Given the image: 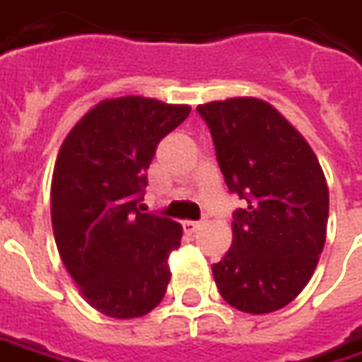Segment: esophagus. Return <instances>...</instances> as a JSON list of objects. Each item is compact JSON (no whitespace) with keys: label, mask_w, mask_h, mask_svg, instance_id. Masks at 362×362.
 Returning <instances> with one entry per match:
<instances>
[{"label":"esophagus","mask_w":362,"mask_h":362,"mask_svg":"<svg viewBox=\"0 0 362 362\" xmlns=\"http://www.w3.org/2000/svg\"><path fill=\"white\" fill-rule=\"evenodd\" d=\"M182 227H184V230H186L188 235H194V233H198V230L202 228V223H194V221H184V223H182Z\"/></svg>","instance_id":"obj_1"}]
</instances>
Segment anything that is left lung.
Here are the masks:
<instances>
[{"instance_id": "8db88e82", "label": "left lung", "mask_w": 362, "mask_h": 362, "mask_svg": "<svg viewBox=\"0 0 362 362\" xmlns=\"http://www.w3.org/2000/svg\"><path fill=\"white\" fill-rule=\"evenodd\" d=\"M228 190L233 245L212 265L223 300L247 314L288 306L306 288L326 241L328 186L316 153L269 103L253 97L198 105Z\"/></svg>"}]
</instances>
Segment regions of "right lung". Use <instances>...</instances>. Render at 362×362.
Listing matches in <instances>:
<instances>
[{"mask_svg":"<svg viewBox=\"0 0 362 362\" xmlns=\"http://www.w3.org/2000/svg\"><path fill=\"white\" fill-rule=\"evenodd\" d=\"M188 113L146 97L107 99L60 146L50 188L56 247L85 300L109 318L146 316L164 298L182 227L137 206L158 144Z\"/></svg>","mask_w":362,"mask_h":362,"instance_id":"add662e5","label":"right lung"}]
</instances>
